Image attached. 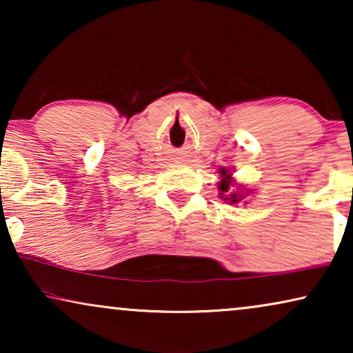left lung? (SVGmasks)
I'll return each mask as SVG.
<instances>
[{"label": "left lung", "instance_id": "1", "mask_svg": "<svg viewBox=\"0 0 353 353\" xmlns=\"http://www.w3.org/2000/svg\"><path fill=\"white\" fill-rule=\"evenodd\" d=\"M219 173H220V176H221V180L219 183V191H220L219 196L221 197V199L226 201V202H230V204H238V202L243 201L244 196H245V192L238 190V188H236V190H238V191H233L234 180H233V176H231V173H230L228 168L221 167L220 170H219Z\"/></svg>", "mask_w": 353, "mask_h": 353}]
</instances>
